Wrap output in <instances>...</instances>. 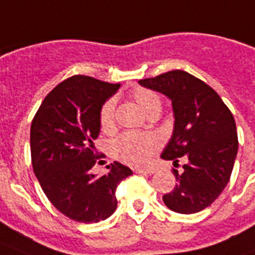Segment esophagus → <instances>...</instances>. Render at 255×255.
Returning <instances> with one entry per match:
<instances>
[{"instance_id": "esophagus-1", "label": "esophagus", "mask_w": 255, "mask_h": 255, "mask_svg": "<svg viewBox=\"0 0 255 255\" xmlns=\"http://www.w3.org/2000/svg\"><path fill=\"white\" fill-rule=\"evenodd\" d=\"M135 173L138 174H153L155 173L154 167H139V169H135Z\"/></svg>"}]
</instances>
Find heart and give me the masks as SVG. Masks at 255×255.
I'll return each instance as SVG.
<instances>
[{
	"label": "heart",
	"mask_w": 255,
	"mask_h": 255,
	"mask_svg": "<svg viewBox=\"0 0 255 255\" xmlns=\"http://www.w3.org/2000/svg\"><path fill=\"white\" fill-rule=\"evenodd\" d=\"M133 100L137 102L139 108L150 116L154 112L161 110V100L153 90L145 88H135L131 92ZM101 129L104 131H112L116 125V101L109 98L105 101L100 109L98 116ZM161 139L154 133H128L121 134L112 142V154L118 161L131 165V166H142L149 162L151 155L159 149Z\"/></svg>",
	"instance_id": "1"
}]
</instances>
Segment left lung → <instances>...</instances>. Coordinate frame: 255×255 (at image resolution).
Wrapping results in <instances>:
<instances>
[{
  "mask_svg": "<svg viewBox=\"0 0 255 255\" xmlns=\"http://www.w3.org/2000/svg\"><path fill=\"white\" fill-rule=\"evenodd\" d=\"M145 88L169 97L174 112V130L162 153L173 169L177 185L162 197L173 212L198 213L210 206L228 185L237 151L236 121L214 89L183 70H171L139 81Z\"/></svg>",
  "mask_w": 255,
  "mask_h": 255,
  "instance_id": "obj_1",
  "label": "left lung"
}]
</instances>
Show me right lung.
Here are the masks:
<instances>
[{
    "mask_svg": "<svg viewBox=\"0 0 255 255\" xmlns=\"http://www.w3.org/2000/svg\"><path fill=\"white\" fill-rule=\"evenodd\" d=\"M120 88L88 76H73L49 93L30 126L33 170L53 206L76 222L96 224L117 208L116 189L133 174L120 162L102 177L90 173L100 154V109Z\"/></svg>",
    "mask_w": 255,
    "mask_h": 255,
    "instance_id": "1",
    "label": "right lung"
}]
</instances>
